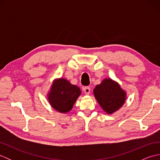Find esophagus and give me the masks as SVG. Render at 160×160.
<instances>
[{"mask_svg":"<svg viewBox=\"0 0 160 160\" xmlns=\"http://www.w3.org/2000/svg\"><path fill=\"white\" fill-rule=\"evenodd\" d=\"M83 90H84V92L85 93V94L89 95V93H90V92H91V89H90L89 87H84V88H83Z\"/></svg>","mask_w":160,"mask_h":160,"instance_id":"34e87169","label":"esophagus"}]
</instances>
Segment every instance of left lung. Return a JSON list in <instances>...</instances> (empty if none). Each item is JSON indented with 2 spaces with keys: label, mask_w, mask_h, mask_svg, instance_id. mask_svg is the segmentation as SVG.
Instances as JSON below:
<instances>
[{
  "label": "left lung",
  "mask_w": 160,
  "mask_h": 160,
  "mask_svg": "<svg viewBox=\"0 0 160 160\" xmlns=\"http://www.w3.org/2000/svg\"><path fill=\"white\" fill-rule=\"evenodd\" d=\"M93 94L102 110L113 114L123 106L127 100V92L116 81L105 78L94 88Z\"/></svg>",
  "instance_id": "8db88e82"
}]
</instances>
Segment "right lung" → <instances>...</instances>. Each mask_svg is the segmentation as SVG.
<instances>
[{
  "label": "right lung",
  "mask_w": 160,
  "mask_h": 160,
  "mask_svg": "<svg viewBox=\"0 0 160 160\" xmlns=\"http://www.w3.org/2000/svg\"><path fill=\"white\" fill-rule=\"evenodd\" d=\"M81 93L78 86L72 84L65 78H60L53 81L47 96L53 109L61 113H67L72 109Z\"/></svg>",
  "instance_id": "obj_1"
}]
</instances>
